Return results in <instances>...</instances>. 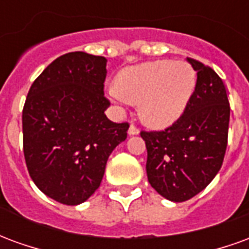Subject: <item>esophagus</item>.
<instances>
[{"mask_svg":"<svg viewBox=\"0 0 249 249\" xmlns=\"http://www.w3.org/2000/svg\"><path fill=\"white\" fill-rule=\"evenodd\" d=\"M140 133V130H139V128L136 126V125H130L129 129H128V135L129 136H135V135H139Z\"/></svg>","mask_w":249,"mask_h":249,"instance_id":"1","label":"esophagus"}]
</instances>
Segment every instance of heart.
<instances>
[{
	"label": "heart",
	"instance_id": "obj_1",
	"mask_svg": "<svg viewBox=\"0 0 249 249\" xmlns=\"http://www.w3.org/2000/svg\"><path fill=\"white\" fill-rule=\"evenodd\" d=\"M196 88V74L184 61H151L125 68L108 94L119 104L139 103L145 124L167 128L187 110Z\"/></svg>",
	"mask_w": 249,
	"mask_h": 249
}]
</instances>
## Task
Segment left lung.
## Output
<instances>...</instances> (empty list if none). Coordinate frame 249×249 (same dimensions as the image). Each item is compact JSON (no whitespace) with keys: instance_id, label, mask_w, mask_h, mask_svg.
Instances as JSON below:
<instances>
[{"instance_id":"obj_1","label":"left lung","mask_w":249,"mask_h":249,"mask_svg":"<svg viewBox=\"0 0 249 249\" xmlns=\"http://www.w3.org/2000/svg\"><path fill=\"white\" fill-rule=\"evenodd\" d=\"M187 60L197 71V81L185 113L167 129L140 133L148 152V181L162 197L175 203L196 196L217 175L230 125L223 80L212 68Z\"/></svg>"}]
</instances>
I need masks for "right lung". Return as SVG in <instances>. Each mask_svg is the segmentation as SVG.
I'll use <instances>...</instances> for the list:
<instances>
[{
  "label": "right lung",
  "instance_id": "1",
  "mask_svg": "<svg viewBox=\"0 0 249 249\" xmlns=\"http://www.w3.org/2000/svg\"><path fill=\"white\" fill-rule=\"evenodd\" d=\"M107 58L71 52L36 78L22 110L24 156L48 197L78 205L96 192L108 157L126 139L128 123L105 116Z\"/></svg>",
  "mask_w": 249,
  "mask_h": 249
}]
</instances>
